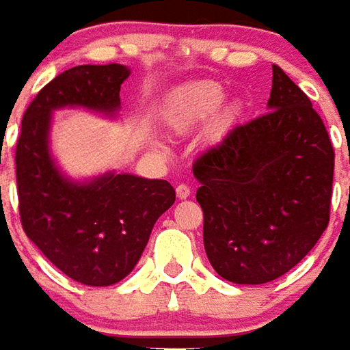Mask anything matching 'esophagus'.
<instances>
[{
    "label": "esophagus",
    "instance_id": "obj_1",
    "mask_svg": "<svg viewBox=\"0 0 350 350\" xmlns=\"http://www.w3.org/2000/svg\"><path fill=\"white\" fill-rule=\"evenodd\" d=\"M176 195L180 198H187L191 195V187L187 183H180V185L176 187Z\"/></svg>",
    "mask_w": 350,
    "mask_h": 350
}]
</instances>
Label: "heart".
I'll use <instances>...</instances> for the list:
<instances>
[{
	"mask_svg": "<svg viewBox=\"0 0 350 350\" xmlns=\"http://www.w3.org/2000/svg\"><path fill=\"white\" fill-rule=\"evenodd\" d=\"M225 100V93L217 86L191 88L187 92L180 93L168 107V123L176 131H189L200 123L212 120L219 112L221 105Z\"/></svg>",
	"mask_w": 350,
	"mask_h": 350,
	"instance_id": "heart-1",
	"label": "heart"
}]
</instances>
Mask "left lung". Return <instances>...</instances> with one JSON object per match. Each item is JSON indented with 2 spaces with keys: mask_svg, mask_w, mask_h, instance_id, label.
I'll use <instances>...</instances> for the list:
<instances>
[{
  "mask_svg": "<svg viewBox=\"0 0 350 350\" xmlns=\"http://www.w3.org/2000/svg\"><path fill=\"white\" fill-rule=\"evenodd\" d=\"M268 112L198 155L193 174L213 270L260 285L294 268L330 221L334 146L311 100L271 65Z\"/></svg>",
  "mask_w": 350,
  "mask_h": 350,
  "instance_id": "8db88e82",
  "label": "left lung"
}]
</instances>
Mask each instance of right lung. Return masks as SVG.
<instances>
[{"instance_id": "obj_1", "label": "right lung", "mask_w": 350, "mask_h": 350, "mask_svg": "<svg viewBox=\"0 0 350 350\" xmlns=\"http://www.w3.org/2000/svg\"><path fill=\"white\" fill-rule=\"evenodd\" d=\"M129 69L120 64L79 65L50 80L22 118L16 142L18 212L27 238L50 262L82 285L122 281L144 251L155 221L174 204L167 180L107 174L71 183L49 153L50 112L67 105L112 114Z\"/></svg>"}]
</instances>
